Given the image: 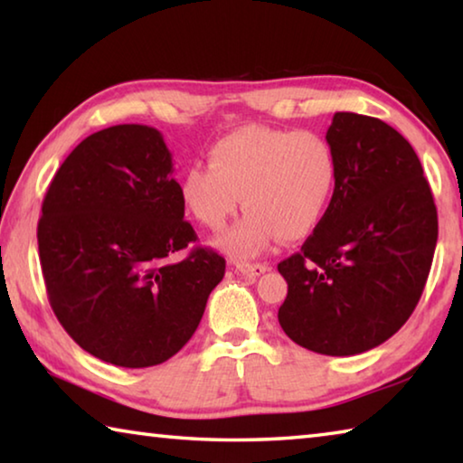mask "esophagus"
<instances>
[{
    "label": "esophagus",
    "mask_w": 463,
    "mask_h": 463,
    "mask_svg": "<svg viewBox=\"0 0 463 463\" xmlns=\"http://www.w3.org/2000/svg\"><path fill=\"white\" fill-rule=\"evenodd\" d=\"M237 269L242 273V276L257 278V276H261V273L268 271L269 268L265 263H245V261H241V263H237Z\"/></svg>",
    "instance_id": "esophagus-1"
}]
</instances>
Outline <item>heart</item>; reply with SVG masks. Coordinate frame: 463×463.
Here are the masks:
<instances>
[{
    "instance_id": "b5f03b06",
    "label": "heart",
    "mask_w": 463,
    "mask_h": 463,
    "mask_svg": "<svg viewBox=\"0 0 463 463\" xmlns=\"http://www.w3.org/2000/svg\"><path fill=\"white\" fill-rule=\"evenodd\" d=\"M336 187V156L310 130L245 127L210 146L208 165L179 179V198L195 221L221 231L241 206V221L218 239L232 257H255L278 241H300L326 214Z\"/></svg>"
}]
</instances>
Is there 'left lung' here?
Masks as SVG:
<instances>
[{"mask_svg":"<svg viewBox=\"0 0 463 463\" xmlns=\"http://www.w3.org/2000/svg\"><path fill=\"white\" fill-rule=\"evenodd\" d=\"M326 140L336 187L300 253L278 265L288 281L278 320L300 347L345 357L378 347L412 315L433 263L437 208L417 153L386 122L336 112Z\"/></svg>","mask_w":463,"mask_h":463,"instance_id":"obj_1","label":"left lung"}]
</instances>
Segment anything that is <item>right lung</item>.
Here are the masks:
<instances>
[{"instance_id":"right-lung-1","label":"right lung","mask_w":463,"mask_h":463,"mask_svg":"<svg viewBox=\"0 0 463 463\" xmlns=\"http://www.w3.org/2000/svg\"><path fill=\"white\" fill-rule=\"evenodd\" d=\"M174 159L153 127L118 124L81 140L43 202L38 253L52 312L93 357L167 362L192 339L224 257L184 221Z\"/></svg>"}]
</instances>
